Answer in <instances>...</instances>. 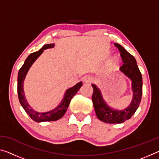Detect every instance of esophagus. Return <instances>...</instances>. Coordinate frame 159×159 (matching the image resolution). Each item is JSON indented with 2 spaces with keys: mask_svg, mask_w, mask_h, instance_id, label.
<instances>
[{
  "mask_svg": "<svg viewBox=\"0 0 159 159\" xmlns=\"http://www.w3.org/2000/svg\"><path fill=\"white\" fill-rule=\"evenodd\" d=\"M83 82L85 83H90L93 82V79L90 76H86L84 78V79H83Z\"/></svg>",
  "mask_w": 159,
  "mask_h": 159,
  "instance_id": "esophagus-1",
  "label": "esophagus"
}]
</instances>
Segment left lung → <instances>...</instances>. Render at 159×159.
Returning <instances> with one entry per match:
<instances>
[{"mask_svg":"<svg viewBox=\"0 0 159 159\" xmlns=\"http://www.w3.org/2000/svg\"><path fill=\"white\" fill-rule=\"evenodd\" d=\"M114 45L118 49L123 62L120 70L133 81V100L130 105L123 111L112 109L109 108L103 100L99 90L93 84V103L97 116L102 121L108 123H121L126 120L130 119L140 104L142 95V77L133 56L127 52L120 45L114 43Z\"/></svg>","mask_w":159,"mask_h":159,"instance_id":"left-lung-1","label":"left lung"}]
</instances>
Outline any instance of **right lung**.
<instances>
[{
  "mask_svg": "<svg viewBox=\"0 0 159 159\" xmlns=\"http://www.w3.org/2000/svg\"><path fill=\"white\" fill-rule=\"evenodd\" d=\"M54 47V44H48L43 46L41 50H39L37 52H35L30 54L28 56V57L26 59L25 63L21 67L18 73V79H17V93H18V98L21 105L22 106L25 111L27 113L29 116L32 120L36 122H43V121H55L60 119L63 116L66 111V109L69 105L70 102L72 98L76 95L78 91L83 85L82 83L80 82L77 83L76 85H74L73 88L67 90L64 95V98L61 102L60 105L57 108L52 110V111H48L46 113H39L35 111L29 105V104L26 102L23 90V83L24 80L25 79V76L27 72L30 68L32 64L34 62V61L41 55L43 52V50L51 48Z\"/></svg>",
  "mask_w": 159,
  "mask_h": 159,
  "instance_id": "obj_1",
  "label": "right lung"
}]
</instances>
